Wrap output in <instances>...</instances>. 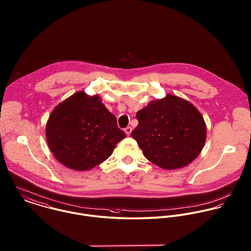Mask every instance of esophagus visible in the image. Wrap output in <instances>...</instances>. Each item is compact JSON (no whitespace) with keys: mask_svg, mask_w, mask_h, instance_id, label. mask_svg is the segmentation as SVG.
Returning <instances> with one entry per match:
<instances>
[{"mask_svg":"<svg viewBox=\"0 0 251 251\" xmlns=\"http://www.w3.org/2000/svg\"><path fill=\"white\" fill-rule=\"evenodd\" d=\"M124 132L126 133V135H130L131 134V132H132V127H130V126H128V127H126L125 129H124Z\"/></svg>","mask_w":251,"mask_h":251,"instance_id":"obj_1","label":"esophagus"}]
</instances>
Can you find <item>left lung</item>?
I'll return each instance as SVG.
<instances>
[{
  "label": "left lung",
  "mask_w": 251,
  "mask_h": 251,
  "mask_svg": "<svg viewBox=\"0 0 251 251\" xmlns=\"http://www.w3.org/2000/svg\"><path fill=\"white\" fill-rule=\"evenodd\" d=\"M136 117L139 124L131 136L153 164L166 170L179 169L200 154L206 128L189 101L168 95L151 101Z\"/></svg>",
  "instance_id": "1"
}]
</instances>
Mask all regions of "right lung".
Wrapping results in <instances>:
<instances>
[{
  "mask_svg": "<svg viewBox=\"0 0 251 251\" xmlns=\"http://www.w3.org/2000/svg\"><path fill=\"white\" fill-rule=\"evenodd\" d=\"M126 137L99 96L78 92L58 104L47 124L54 157L66 167L90 170L107 159Z\"/></svg>",
  "mask_w": 251,
  "mask_h": 251,
  "instance_id": "obj_1",
  "label": "right lung"
}]
</instances>
